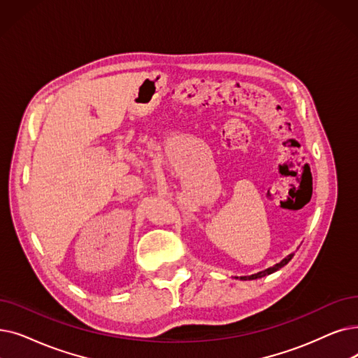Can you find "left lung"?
Returning a JSON list of instances; mask_svg holds the SVG:
<instances>
[{
  "instance_id": "left-lung-1",
  "label": "left lung",
  "mask_w": 358,
  "mask_h": 358,
  "mask_svg": "<svg viewBox=\"0 0 358 358\" xmlns=\"http://www.w3.org/2000/svg\"><path fill=\"white\" fill-rule=\"evenodd\" d=\"M292 256H294V253L288 255L285 259H282L281 262L276 263V265H273L272 268H268V269H265V271H260V272L253 273V275H250V276H240V279H243V281H247V279H248V281H252V279H259V278H263V276H266V275H271V273H273V272L281 269L282 266H285L287 263L292 259Z\"/></svg>"
}]
</instances>
